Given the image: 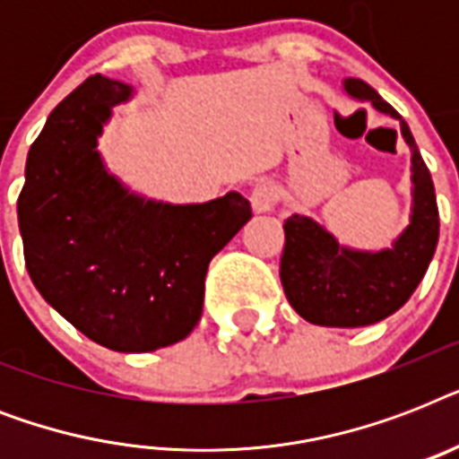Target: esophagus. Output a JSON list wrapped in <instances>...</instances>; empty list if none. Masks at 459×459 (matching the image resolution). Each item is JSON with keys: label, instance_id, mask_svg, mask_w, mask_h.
<instances>
[{"label": "esophagus", "instance_id": "esophagus-1", "mask_svg": "<svg viewBox=\"0 0 459 459\" xmlns=\"http://www.w3.org/2000/svg\"><path fill=\"white\" fill-rule=\"evenodd\" d=\"M250 202L252 207H255V212L266 214V212H272V209L276 207V202H279V190H276V186L269 183V180H259L257 186L252 187Z\"/></svg>", "mask_w": 459, "mask_h": 459}]
</instances>
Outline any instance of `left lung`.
Returning a JSON list of instances; mask_svg holds the SVG:
<instances>
[{"label": "left lung", "mask_w": 459, "mask_h": 459, "mask_svg": "<svg viewBox=\"0 0 459 459\" xmlns=\"http://www.w3.org/2000/svg\"><path fill=\"white\" fill-rule=\"evenodd\" d=\"M342 90L357 102H369L377 111L400 121V133L412 154L410 223L391 247L357 250L338 243L312 216H288L281 283L290 307L309 324L357 328L398 312L417 290L438 245V204L431 173L398 111L359 78H345Z\"/></svg>", "instance_id": "8db88e82"}]
</instances>
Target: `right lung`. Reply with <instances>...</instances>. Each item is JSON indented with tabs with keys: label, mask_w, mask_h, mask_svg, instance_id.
<instances>
[{
	"label": "right lung",
	"mask_w": 459,
	"mask_h": 459,
	"mask_svg": "<svg viewBox=\"0 0 459 459\" xmlns=\"http://www.w3.org/2000/svg\"><path fill=\"white\" fill-rule=\"evenodd\" d=\"M133 85L92 75L49 114L25 159L18 229L25 269L56 312L117 352L183 341L202 316L216 252L252 219L230 190L173 204L126 186L97 150Z\"/></svg>",
	"instance_id": "1"
}]
</instances>
